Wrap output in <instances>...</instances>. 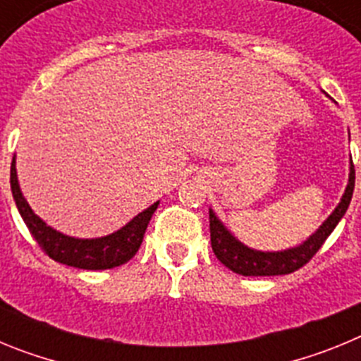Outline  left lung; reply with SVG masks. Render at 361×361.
I'll return each mask as SVG.
<instances>
[{"label": "left lung", "instance_id": "obj_1", "mask_svg": "<svg viewBox=\"0 0 361 361\" xmlns=\"http://www.w3.org/2000/svg\"><path fill=\"white\" fill-rule=\"evenodd\" d=\"M355 191V164L350 161L349 184L345 188L342 200L336 206L333 213L327 216L324 224L312 233L311 237L304 244L291 247L286 251H257L251 250L224 228V224L216 219L215 213L209 209V233H212V247L215 257L224 264L233 273L244 276H275V275H289L293 271L304 267L314 255L318 253L324 242L327 240L336 224L345 215L349 208L350 199Z\"/></svg>", "mask_w": 361, "mask_h": 361}]
</instances>
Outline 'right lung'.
I'll return each mask as SVG.
<instances>
[{"mask_svg":"<svg viewBox=\"0 0 361 361\" xmlns=\"http://www.w3.org/2000/svg\"><path fill=\"white\" fill-rule=\"evenodd\" d=\"M11 188L19 215L25 220L28 231L36 238L41 250L56 262L79 267V269H111V267L128 262L141 247L149 219L159 206V202L152 204L148 209L133 216L128 224L106 237L73 238L47 226L36 213L32 212L23 193L19 190L16 159H12L11 164Z\"/></svg>","mask_w":361,"mask_h":361,"instance_id":"1","label":"right lung"}]
</instances>
